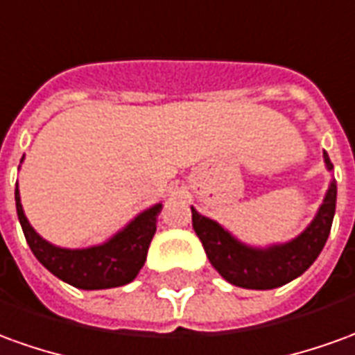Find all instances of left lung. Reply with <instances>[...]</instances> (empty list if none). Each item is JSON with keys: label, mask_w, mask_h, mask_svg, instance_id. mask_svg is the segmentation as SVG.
I'll return each instance as SVG.
<instances>
[{"label": "left lung", "mask_w": 355, "mask_h": 355, "mask_svg": "<svg viewBox=\"0 0 355 355\" xmlns=\"http://www.w3.org/2000/svg\"><path fill=\"white\" fill-rule=\"evenodd\" d=\"M327 169L333 163L323 152ZM336 209V182L331 180L319 211L300 236L286 244L254 248L225 230L219 223L207 219L192 207V227L202 240L203 250L219 275L234 286L250 290L279 288L286 282L298 279L315 261L333 227Z\"/></svg>", "instance_id": "1"}]
</instances>
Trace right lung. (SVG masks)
Masks as SVG:
<instances>
[{"label":"right lung","instance_id":"1","mask_svg":"<svg viewBox=\"0 0 355 355\" xmlns=\"http://www.w3.org/2000/svg\"><path fill=\"white\" fill-rule=\"evenodd\" d=\"M15 202L22 232L36 259L57 279L83 290L115 288L135 281L144 267L148 248L157 229V215L163 207L161 203H155L150 209L136 215L125 229L100 246L67 250L49 244L32 229L22 211L19 184L15 186Z\"/></svg>","mask_w":355,"mask_h":355}]
</instances>
